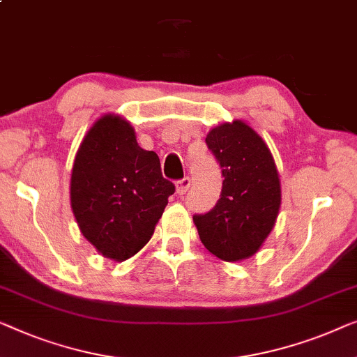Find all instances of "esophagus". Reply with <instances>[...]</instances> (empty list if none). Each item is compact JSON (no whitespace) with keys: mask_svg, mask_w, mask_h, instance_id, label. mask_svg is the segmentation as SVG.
I'll return each instance as SVG.
<instances>
[{"mask_svg":"<svg viewBox=\"0 0 357 357\" xmlns=\"http://www.w3.org/2000/svg\"><path fill=\"white\" fill-rule=\"evenodd\" d=\"M190 185H191V180L188 177H185L175 183V190H177L178 195H185L187 193V190L190 188Z\"/></svg>","mask_w":357,"mask_h":357,"instance_id":"1","label":"esophagus"}]
</instances>
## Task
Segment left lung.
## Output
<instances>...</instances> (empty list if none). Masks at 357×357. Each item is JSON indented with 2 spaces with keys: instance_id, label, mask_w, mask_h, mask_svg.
Masks as SVG:
<instances>
[{
  "instance_id": "left-lung-1",
  "label": "left lung",
  "mask_w": 357,
  "mask_h": 357,
  "mask_svg": "<svg viewBox=\"0 0 357 357\" xmlns=\"http://www.w3.org/2000/svg\"><path fill=\"white\" fill-rule=\"evenodd\" d=\"M206 144L220 164L224 183L214 209L193 215L201 243L220 261L250 259L275 225L280 174L266 142L243 121L211 128Z\"/></svg>"
}]
</instances>
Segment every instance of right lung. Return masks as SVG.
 Here are the masks:
<instances>
[{"mask_svg": "<svg viewBox=\"0 0 357 357\" xmlns=\"http://www.w3.org/2000/svg\"><path fill=\"white\" fill-rule=\"evenodd\" d=\"M174 191L158 154L140 148L121 116H101L77 149L70 208L82 235L107 259L127 261L146 245Z\"/></svg>", "mask_w": 357, "mask_h": 357, "instance_id": "right-lung-1", "label": "right lung"}]
</instances>
